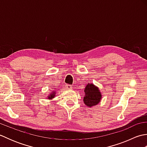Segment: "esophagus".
<instances>
[{
  "instance_id": "esophagus-1",
  "label": "esophagus",
  "mask_w": 147,
  "mask_h": 147,
  "mask_svg": "<svg viewBox=\"0 0 147 147\" xmlns=\"http://www.w3.org/2000/svg\"><path fill=\"white\" fill-rule=\"evenodd\" d=\"M65 88L67 89H72L73 88V86L71 85H65Z\"/></svg>"
}]
</instances>
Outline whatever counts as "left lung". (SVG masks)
<instances>
[{
    "instance_id": "8db88e82",
    "label": "left lung",
    "mask_w": 147,
    "mask_h": 147,
    "mask_svg": "<svg viewBox=\"0 0 147 147\" xmlns=\"http://www.w3.org/2000/svg\"><path fill=\"white\" fill-rule=\"evenodd\" d=\"M85 96L83 102L88 107H92L99 104L101 100L102 94L97 86L93 83L88 84L85 89Z\"/></svg>"
}]
</instances>
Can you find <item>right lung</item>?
<instances>
[{"label": "right lung", "mask_w": 147, "mask_h": 147, "mask_svg": "<svg viewBox=\"0 0 147 147\" xmlns=\"http://www.w3.org/2000/svg\"><path fill=\"white\" fill-rule=\"evenodd\" d=\"M55 96V92H52L51 94H50L49 96H48V99L51 100V99H52L53 98H54Z\"/></svg>", "instance_id": "obj_1"}]
</instances>
